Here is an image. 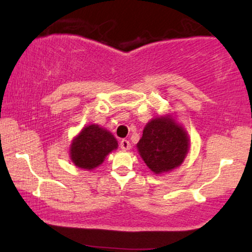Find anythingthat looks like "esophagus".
<instances>
[{"label":"esophagus","mask_w":252,"mask_h":252,"mask_svg":"<svg viewBox=\"0 0 252 252\" xmlns=\"http://www.w3.org/2000/svg\"><path fill=\"white\" fill-rule=\"evenodd\" d=\"M120 148H122L123 150H129L132 146H130L129 141L127 140H122V142H120Z\"/></svg>","instance_id":"obj_1"}]
</instances>
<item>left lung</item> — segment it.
Masks as SVG:
<instances>
[{"label":"left lung","mask_w":252,"mask_h":252,"mask_svg":"<svg viewBox=\"0 0 252 252\" xmlns=\"http://www.w3.org/2000/svg\"><path fill=\"white\" fill-rule=\"evenodd\" d=\"M136 148L149 170L159 175L184 163L190 148V139L185 127L171 113L151 119L144 127Z\"/></svg>","instance_id":"1"}]
</instances>
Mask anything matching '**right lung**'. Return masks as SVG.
Wrapping results in <instances>:
<instances>
[{"mask_svg": "<svg viewBox=\"0 0 252 252\" xmlns=\"http://www.w3.org/2000/svg\"><path fill=\"white\" fill-rule=\"evenodd\" d=\"M118 148L111 132L97 124L85 126L72 140L68 155L75 166L92 171L99 166L110 153Z\"/></svg>", "mask_w": 252, "mask_h": 252, "instance_id": "1", "label": "right lung"}]
</instances>
